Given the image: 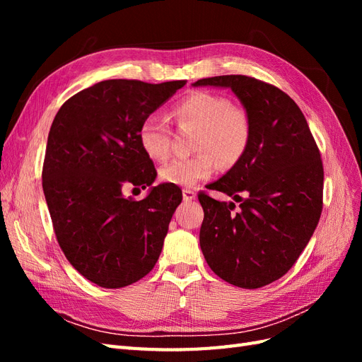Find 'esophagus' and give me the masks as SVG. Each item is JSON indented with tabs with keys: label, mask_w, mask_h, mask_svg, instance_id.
I'll list each match as a JSON object with an SVG mask.
<instances>
[{
	"label": "esophagus",
	"mask_w": 362,
	"mask_h": 362,
	"mask_svg": "<svg viewBox=\"0 0 362 362\" xmlns=\"http://www.w3.org/2000/svg\"><path fill=\"white\" fill-rule=\"evenodd\" d=\"M182 199L185 202H192V201L196 199V193L190 189H185V190H182Z\"/></svg>",
	"instance_id": "obj_1"
}]
</instances>
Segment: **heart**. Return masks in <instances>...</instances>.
<instances>
[{"mask_svg": "<svg viewBox=\"0 0 362 362\" xmlns=\"http://www.w3.org/2000/svg\"><path fill=\"white\" fill-rule=\"evenodd\" d=\"M181 124L199 128L194 149L202 151L189 158H173L160 168V178L178 187H193L208 180L216 168L237 161L245 152L250 127L243 110L233 107L225 96L196 92L175 108ZM139 145L149 158L166 160L170 154V128L163 116L152 113L141 120L137 129Z\"/></svg>", "mask_w": 362, "mask_h": 362, "instance_id": "1", "label": "heart"}]
</instances>
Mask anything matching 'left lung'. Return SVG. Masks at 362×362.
<instances>
[{
  "label": "left lung",
  "instance_id": "obj_1",
  "mask_svg": "<svg viewBox=\"0 0 362 362\" xmlns=\"http://www.w3.org/2000/svg\"><path fill=\"white\" fill-rule=\"evenodd\" d=\"M194 87L231 89L250 127L245 152L210 189L240 202L199 194V243L208 266L223 281L259 288L293 267L322 214L320 152L300 108L278 87L246 75L202 78Z\"/></svg>",
  "mask_w": 362,
  "mask_h": 362
}]
</instances>
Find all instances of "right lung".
<instances>
[{"label": "right lung", "mask_w": 362, "mask_h": 362, "mask_svg": "<svg viewBox=\"0 0 362 362\" xmlns=\"http://www.w3.org/2000/svg\"><path fill=\"white\" fill-rule=\"evenodd\" d=\"M185 81L105 80L74 95L52 120L42 187L57 242L74 269L96 286L120 288L154 269L182 201L139 145L141 120ZM127 183L150 187L125 199Z\"/></svg>", "instance_id": "right-lung-1"}]
</instances>
